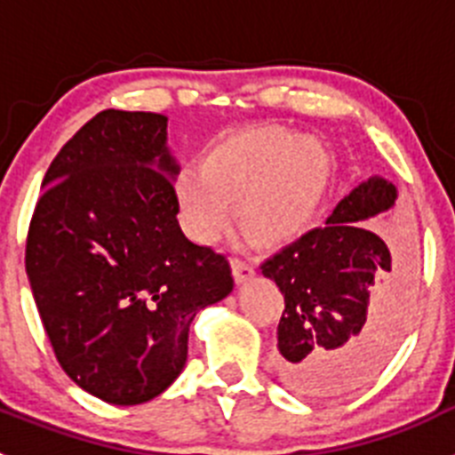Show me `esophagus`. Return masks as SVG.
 Masks as SVG:
<instances>
[{"instance_id": "1", "label": "esophagus", "mask_w": 455, "mask_h": 455, "mask_svg": "<svg viewBox=\"0 0 455 455\" xmlns=\"http://www.w3.org/2000/svg\"><path fill=\"white\" fill-rule=\"evenodd\" d=\"M232 273H235L236 283H246V280L255 275V264L243 259V257H232Z\"/></svg>"}]
</instances>
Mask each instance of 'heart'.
I'll use <instances>...</instances> for the list:
<instances>
[{"mask_svg": "<svg viewBox=\"0 0 455 455\" xmlns=\"http://www.w3.org/2000/svg\"><path fill=\"white\" fill-rule=\"evenodd\" d=\"M331 184V159L315 139L283 127L239 132L178 180L187 230L198 241L216 239L235 209L239 230L259 246L296 239L315 223Z\"/></svg>", "mask_w": 455, "mask_h": 455, "instance_id": "1", "label": "heart"}]
</instances>
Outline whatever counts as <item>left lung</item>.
Here are the masks:
<instances>
[{
  "mask_svg": "<svg viewBox=\"0 0 455 455\" xmlns=\"http://www.w3.org/2000/svg\"><path fill=\"white\" fill-rule=\"evenodd\" d=\"M396 188L369 178L325 225L262 264L284 296L275 369L284 387L332 399L369 383L394 353L410 315V268L360 220L394 207Z\"/></svg>",
  "mask_w": 455,
  "mask_h": 455,
  "instance_id": "obj_1",
  "label": "left lung"
}]
</instances>
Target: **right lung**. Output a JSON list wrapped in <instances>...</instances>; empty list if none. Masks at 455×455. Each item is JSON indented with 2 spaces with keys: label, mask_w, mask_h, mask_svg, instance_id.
Listing matches in <instances>:
<instances>
[{
  "label": "right lung",
  "mask_w": 455,
  "mask_h": 455,
  "mask_svg": "<svg viewBox=\"0 0 455 455\" xmlns=\"http://www.w3.org/2000/svg\"><path fill=\"white\" fill-rule=\"evenodd\" d=\"M168 118L107 108L54 156L24 267L54 355L114 405L155 399L182 373L188 325L235 287L228 257L180 228Z\"/></svg>",
  "instance_id": "1"
}]
</instances>
